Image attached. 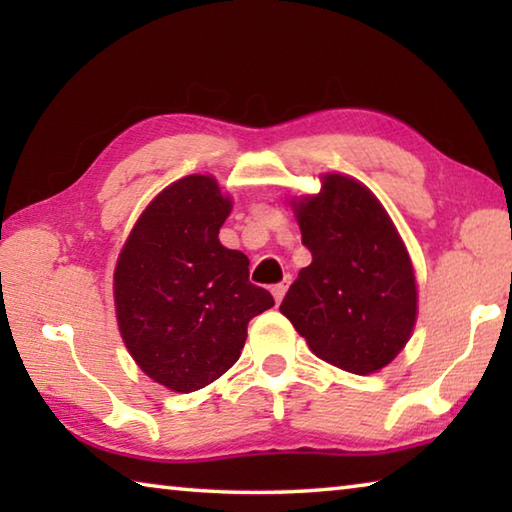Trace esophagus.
Listing matches in <instances>:
<instances>
[{"mask_svg":"<svg viewBox=\"0 0 512 512\" xmlns=\"http://www.w3.org/2000/svg\"><path fill=\"white\" fill-rule=\"evenodd\" d=\"M271 293H273V298H275V302H277V305H280V302H282V298H284V293H287V284H275V287L271 289Z\"/></svg>","mask_w":512,"mask_h":512,"instance_id":"obj_1","label":"esophagus"}]
</instances>
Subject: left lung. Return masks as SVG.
<instances>
[{
	"label": "left lung",
	"mask_w": 512,
	"mask_h": 512,
	"mask_svg": "<svg viewBox=\"0 0 512 512\" xmlns=\"http://www.w3.org/2000/svg\"><path fill=\"white\" fill-rule=\"evenodd\" d=\"M311 264L284 296L287 316L318 359L354 375L388 366L411 339L418 289L409 253L375 194L341 173L291 201Z\"/></svg>",
	"instance_id": "left-lung-1"
}]
</instances>
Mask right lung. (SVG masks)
<instances>
[{"instance_id": "1", "label": "right lung", "mask_w": 512, "mask_h": 512, "mask_svg": "<svg viewBox=\"0 0 512 512\" xmlns=\"http://www.w3.org/2000/svg\"><path fill=\"white\" fill-rule=\"evenodd\" d=\"M232 203L212 176L153 198L115 268L121 339L146 375L176 393L212 384L241 357L248 323L275 300L248 280V257L221 246Z\"/></svg>"}]
</instances>
